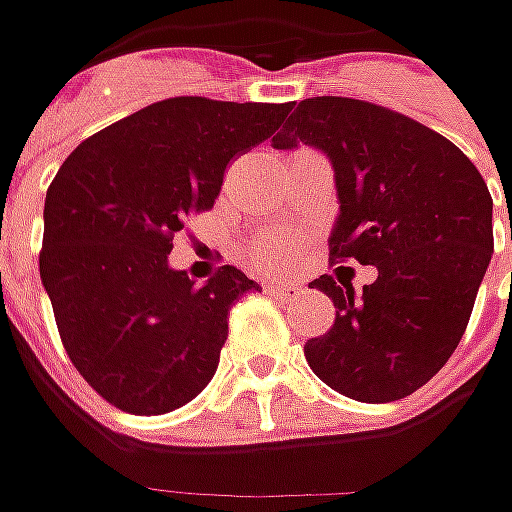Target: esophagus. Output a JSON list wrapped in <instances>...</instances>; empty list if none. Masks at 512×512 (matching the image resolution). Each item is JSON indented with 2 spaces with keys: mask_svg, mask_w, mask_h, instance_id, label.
Here are the masks:
<instances>
[{
  "mask_svg": "<svg viewBox=\"0 0 512 512\" xmlns=\"http://www.w3.org/2000/svg\"><path fill=\"white\" fill-rule=\"evenodd\" d=\"M265 290L273 293V296H282V299H296L302 293V287L296 285V282H267Z\"/></svg>",
  "mask_w": 512,
  "mask_h": 512,
  "instance_id": "34e87169",
  "label": "esophagus"
}]
</instances>
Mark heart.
<instances>
[{
  "mask_svg": "<svg viewBox=\"0 0 512 512\" xmlns=\"http://www.w3.org/2000/svg\"><path fill=\"white\" fill-rule=\"evenodd\" d=\"M293 256V239L287 233H267L253 247V259L262 267H282Z\"/></svg>",
  "mask_w": 512,
  "mask_h": 512,
  "instance_id": "b5f03b06",
  "label": "heart"
}]
</instances>
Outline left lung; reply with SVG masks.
Masks as SVG:
<instances>
[{
  "label": "left lung",
  "mask_w": 512,
  "mask_h": 512,
  "mask_svg": "<svg viewBox=\"0 0 512 512\" xmlns=\"http://www.w3.org/2000/svg\"><path fill=\"white\" fill-rule=\"evenodd\" d=\"M299 145L322 150L333 168L330 256L379 270L362 293L333 276L310 282L333 299L336 322L305 344L307 364L356 402L404 399L462 342L493 253L490 190L442 133L362 99L299 102L273 148Z\"/></svg>",
  "instance_id": "left-lung-1"
}]
</instances>
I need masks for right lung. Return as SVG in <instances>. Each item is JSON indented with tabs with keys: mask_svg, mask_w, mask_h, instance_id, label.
Segmentation results:
<instances>
[{
	"mask_svg": "<svg viewBox=\"0 0 512 512\" xmlns=\"http://www.w3.org/2000/svg\"><path fill=\"white\" fill-rule=\"evenodd\" d=\"M290 105L176 96L93 133L45 196L39 276L85 382L119 410L162 416L219 367L227 313L259 290L239 267L205 285L168 265L187 213L213 207L227 165Z\"/></svg>",
	"mask_w": 512,
	"mask_h": 512,
	"instance_id": "obj_1",
	"label": "right lung"
}]
</instances>
